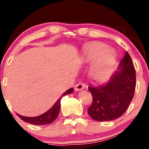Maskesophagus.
<instances>
[{
  "mask_svg": "<svg viewBox=\"0 0 149 149\" xmlns=\"http://www.w3.org/2000/svg\"><path fill=\"white\" fill-rule=\"evenodd\" d=\"M84 88V84L81 82L79 83L78 84H76V86H75V91H81V90H83Z\"/></svg>",
  "mask_w": 149,
  "mask_h": 149,
  "instance_id": "34e87169",
  "label": "esophagus"
}]
</instances>
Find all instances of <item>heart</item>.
Returning a JSON list of instances; mask_svg holds the SVG:
<instances>
[{"instance_id": "obj_1", "label": "heart", "mask_w": 149, "mask_h": 149, "mask_svg": "<svg viewBox=\"0 0 149 149\" xmlns=\"http://www.w3.org/2000/svg\"><path fill=\"white\" fill-rule=\"evenodd\" d=\"M84 61L93 63L90 69V76L94 81L104 83L112 75L117 61V55L110 47L99 42L88 43L84 52Z\"/></svg>"}]
</instances>
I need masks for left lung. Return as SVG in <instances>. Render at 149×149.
Instances as JSON below:
<instances>
[{"label":"left lung","mask_w":149,"mask_h":149,"mask_svg":"<svg viewBox=\"0 0 149 149\" xmlns=\"http://www.w3.org/2000/svg\"><path fill=\"white\" fill-rule=\"evenodd\" d=\"M136 70L128 52L121 60L119 69L108 83L102 86L88 87L93 101L88 113L97 121H110L125 112L134 96Z\"/></svg>","instance_id":"8db88e82"}]
</instances>
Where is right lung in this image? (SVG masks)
I'll return each mask as SVG.
<instances>
[{"label": "right lung", "mask_w": 149, "mask_h": 149, "mask_svg": "<svg viewBox=\"0 0 149 149\" xmlns=\"http://www.w3.org/2000/svg\"><path fill=\"white\" fill-rule=\"evenodd\" d=\"M73 91V88H70L68 90L64 92L58 100V101L55 103V104L50 108L48 111L45 112L44 114L41 115H39L37 117H25L17 114L18 116L24 122L27 123H30L32 125H48L52 123L55 120L59 114L60 107H61V100L63 96L67 95V94H71Z\"/></svg>", "instance_id": "1"}]
</instances>
